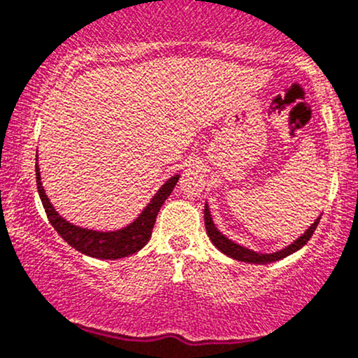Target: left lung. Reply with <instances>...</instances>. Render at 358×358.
<instances>
[{"mask_svg":"<svg viewBox=\"0 0 358 358\" xmlns=\"http://www.w3.org/2000/svg\"><path fill=\"white\" fill-rule=\"evenodd\" d=\"M320 220L321 218L316 220V222L313 223L306 231H304L303 236H299L294 243H291L289 247L282 248V250L274 252V254H257V252L248 250V248L242 247V245H236L235 242H231V240H228L227 236L222 235V233L216 230L215 223H213V220H211L210 210H208V206H204V224H206L208 236H210L213 245H215L220 252H223L224 255L231 257V259L242 260V262H252V264L275 262V260H280V259H284V257L294 254L296 250H299V248L303 247V245H306L308 240L311 238L313 233H315V230H316V227H318Z\"/></svg>","mask_w":358,"mask_h":358,"instance_id":"8db88e82","label":"left lung"}]
</instances>
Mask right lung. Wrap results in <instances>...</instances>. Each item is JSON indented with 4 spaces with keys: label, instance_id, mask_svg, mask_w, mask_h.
Instances as JSON below:
<instances>
[{
    "label": "right lung",
    "instance_id": "1",
    "mask_svg": "<svg viewBox=\"0 0 358 358\" xmlns=\"http://www.w3.org/2000/svg\"><path fill=\"white\" fill-rule=\"evenodd\" d=\"M35 176H37L38 196L40 199H42L43 208H45L47 218H49L52 227L55 228V231H57L71 247H74L76 250L81 252V254L104 260L123 259V257L135 254L140 248L145 247L152 236V228H154L155 220H157L160 206H162L164 201L171 196L172 189H174V186L179 180V176H174V178L169 179L157 191V194L152 198L148 206L142 211V215H140L134 223L128 224L127 228L118 231H94L86 230V228L74 227V224L67 223L66 220L60 218L59 213L54 210L49 198H47L42 182H40L38 164L35 166Z\"/></svg>",
    "mask_w": 358,
    "mask_h": 358
}]
</instances>
